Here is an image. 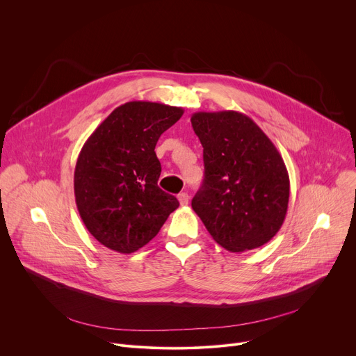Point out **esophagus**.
I'll list each match as a JSON object with an SVG mask.
<instances>
[{
  "label": "esophagus",
  "mask_w": 356,
  "mask_h": 356,
  "mask_svg": "<svg viewBox=\"0 0 356 356\" xmlns=\"http://www.w3.org/2000/svg\"><path fill=\"white\" fill-rule=\"evenodd\" d=\"M188 194L187 193H180L179 195H177V200H179V202H180V206H187L188 204Z\"/></svg>",
  "instance_id": "esophagus-1"
}]
</instances>
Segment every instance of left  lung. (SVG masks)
I'll use <instances>...</instances> for the list:
<instances>
[{"instance_id":"left-lung-1","label":"left lung","mask_w":356,"mask_h":356,"mask_svg":"<svg viewBox=\"0 0 356 356\" xmlns=\"http://www.w3.org/2000/svg\"><path fill=\"white\" fill-rule=\"evenodd\" d=\"M204 181L191 201L213 239L229 252L268 243L284 222L290 180L266 134L238 111L194 113Z\"/></svg>"}]
</instances>
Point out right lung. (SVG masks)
<instances>
[{
    "label": "right lung",
    "mask_w": 356,
    "mask_h": 356,
    "mask_svg": "<svg viewBox=\"0 0 356 356\" xmlns=\"http://www.w3.org/2000/svg\"><path fill=\"white\" fill-rule=\"evenodd\" d=\"M184 110L150 101L117 107L83 145L74 169V197L88 232L111 250L132 253L161 231L179 207L158 186L155 146Z\"/></svg>",
    "instance_id": "1"
}]
</instances>
